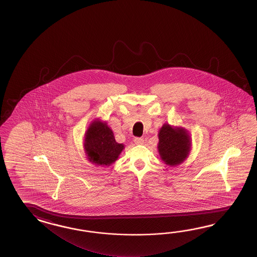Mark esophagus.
<instances>
[{
	"label": "esophagus",
	"mask_w": 257,
	"mask_h": 257,
	"mask_svg": "<svg viewBox=\"0 0 257 257\" xmlns=\"http://www.w3.org/2000/svg\"><path fill=\"white\" fill-rule=\"evenodd\" d=\"M134 142L136 143L137 145H141V144L144 143V140H143V138H136L134 140Z\"/></svg>",
	"instance_id": "1"
}]
</instances>
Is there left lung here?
I'll return each instance as SVG.
<instances>
[{
  "mask_svg": "<svg viewBox=\"0 0 257 257\" xmlns=\"http://www.w3.org/2000/svg\"><path fill=\"white\" fill-rule=\"evenodd\" d=\"M158 138L157 148L164 164L175 166L186 161L192 146L191 137L186 128L165 123L159 131Z\"/></svg>",
  "mask_w": 257,
  "mask_h": 257,
  "instance_id": "1",
  "label": "left lung"
}]
</instances>
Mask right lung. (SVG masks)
Returning a JSON list of instances; mask_svg holds the SVG:
<instances>
[{"instance_id": "right-lung-1", "label": "right lung", "mask_w": 257, "mask_h": 257, "mask_svg": "<svg viewBox=\"0 0 257 257\" xmlns=\"http://www.w3.org/2000/svg\"><path fill=\"white\" fill-rule=\"evenodd\" d=\"M83 149L89 162L104 167L114 164L125 146L115 142L114 133L106 122L95 118L84 133Z\"/></svg>"}]
</instances>
